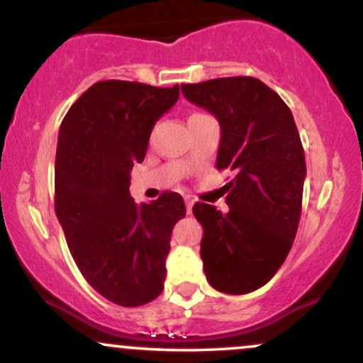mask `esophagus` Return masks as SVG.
Instances as JSON below:
<instances>
[{"mask_svg":"<svg viewBox=\"0 0 363 363\" xmlns=\"http://www.w3.org/2000/svg\"><path fill=\"white\" fill-rule=\"evenodd\" d=\"M184 201H186V210H187V213H191V210H193V205H194V201L191 198H184Z\"/></svg>","mask_w":363,"mask_h":363,"instance_id":"obj_1","label":"esophagus"}]
</instances>
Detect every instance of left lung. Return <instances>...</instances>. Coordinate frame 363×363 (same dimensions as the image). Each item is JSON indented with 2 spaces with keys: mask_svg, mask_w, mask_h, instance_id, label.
<instances>
[{
  "mask_svg": "<svg viewBox=\"0 0 363 363\" xmlns=\"http://www.w3.org/2000/svg\"><path fill=\"white\" fill-rule=\"evenodd\" d=\"M189 102L222 129L216 169L234 170L227 213L196 203L206 280L223 294L266 285L289 256L302 211L306 155L294 116L277 91L251 77L182 85Z\"/></svg>",
  "mask_w": 363,
  "mask_h": 363,
  "instance_id": "1",
  "label": "left lung"
}]
</instances>
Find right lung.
<instances>
[{"label": "right lung", "instance_id": "1", "mask_svg": "<svg viewBox=\"0 0 363 363\" xmlns=\"http://www.w3.org/2000/svg\"><path fill=\"white\" fill-rule=\"evenodd\" d=\"M179 85H91L69 107L57 136L54 208L78 269L91 289L123 307L164 290L170 235L186 216L182 196L136 205L131 169L143 162L155 123L174 107Z\"/></svg>", "mask_w": 363, "mask_h": 363}]
</instances>
